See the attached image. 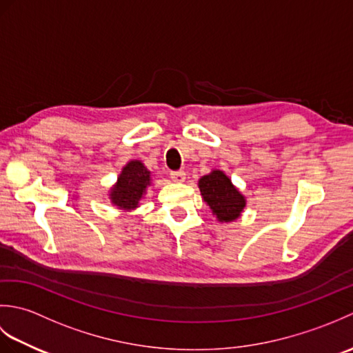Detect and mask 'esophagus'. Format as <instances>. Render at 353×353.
I'll use <instances>...</instances> for the list:
<instances>
[{
  "label": "esophagus",
  "mask_w": 353,
  "mask_h": 353,
  "mask_svg": "<svg viewBox=\"0 0 353 353\" xmlns=\"http://www.w3.org/2000/svg\"><path fill=\"white\" fill-rule=\"evenodd\" d=\"M185 171H172L171 172V179H172V182H176V183H182L183 181H185Z\"/></svg>",
  "instance_id": "34e87169"
}]
</instances>
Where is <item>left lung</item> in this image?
Segmentation results:
<instances>
[{
  "label": "left lung",
  "instance_id": "8db88e82",
  "mask_svg": "<svg viewBox=\"0 0 353 353\" xmlns=\"http://www.w3.org/2000/svg\"><path fill=\"white\" fill-rule=\"evenodd\" d=\"M201 197L221 223L235 221L245 208V197L230 179L220 170H214L199 181Z\"/></svg>",
  "mask_w": 353,
  "mask_h": 353
}]
</instances>
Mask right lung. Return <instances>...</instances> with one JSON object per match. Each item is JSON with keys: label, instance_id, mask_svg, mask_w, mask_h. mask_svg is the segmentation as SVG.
Instances as JSON below:
<instances>
[{"label": "right lung", "instance_id": "1", "mask_svg": "<svg viewBox=\"0 0 353 353\" xmlns=\"http://www.w3.org/2000/svg\"><path fill=\"white\" fill-rule=\"evenodd\" d=\"M150 176L152 174L141 161H130L118 176L117 183L110 188L109 199L112 203L124 211L138 208L147 186L152 185Z\"/></svg>", "mask_w": 353, "mask_h": 353}]
</instances>
